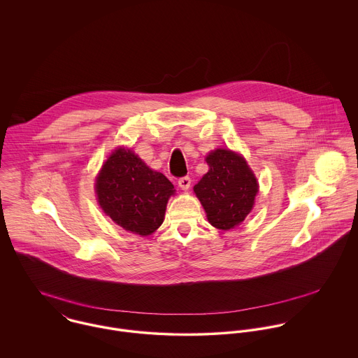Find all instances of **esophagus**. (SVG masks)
Wrapping results in <instances>:
<instances>
[{
	"mask_svg": "<svg viewBox=\"0 0 358 358\" xmlns=\"http://www.w3.org/2000/svg\"><path fill=\"white\" fill-rule=\"evenodd\" d=\"M178 185L180 186L182 190H189L190 189V185H192V179L189 176H183V178H179L178 180Z\"/></svg>",
	"mask_w": 358,
	"mask_h": 358,
	"instance_id": "34e87169",
	"label": "esophagus"
}]
</instances>
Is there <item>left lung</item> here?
<instances>
[{
	"instance_id": "obj_1",
	"label": "left lung",
	"mask_w": 358,
	"mask_h": 358,
	"mask_svg": "<svg viewBox=\"0 0 358 358\" xmlns=\"http://www.w3.org/2000/svg\"><path fill=\"white\" fill-rule=\"evenodd\" d=\"M209 171L194 186L212 226L229 230L238 226L251 212L257 193L256 178L245 159L230 150L208 154Z\"/></svg>"
}]
</instances>
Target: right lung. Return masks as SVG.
Segmentation results:
<instances>
[{
	"mask_svg": "<svg viewBox=\"0 0 358 358\" xmlns=\"http://www.w3.org/2000/svg\"><path fill=\"white\" fill-rule=\"evenodd\" d=\"M173 185L131 150L117 149L96 179L98 201L106 215L132 233L148 236L162 222Z\"/></svg>",
	"mask_w": 358,
	"mask_h": 358,
	"instance_id": "add662e5",
	"label": "right lung"
}]
</instances>
